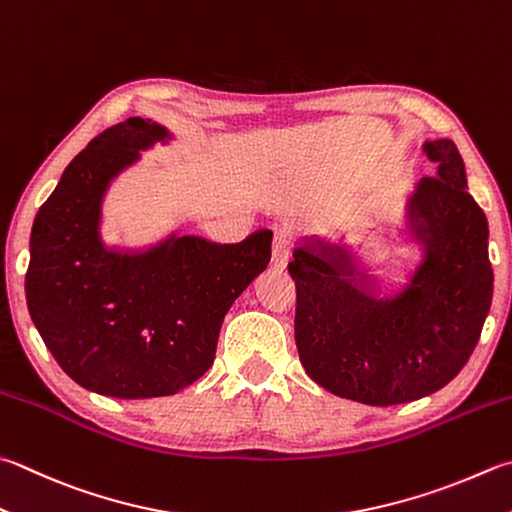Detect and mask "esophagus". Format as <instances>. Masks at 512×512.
<instances>
[{"label":"esophagus","instance_id":"1","mask_svg":"<svg viewBox=\"0 0 512 512\" xmlns=\"http://www.w3.org/2000/svg\"><path fill=\"white\" fill-rule=\"evenodd\" d=\"M289 256H292V236H289L287 231H281V234H276L274 238V267L285 269L289 263Z\"/></svg>","mask_w":512,"mask_h":512}]
</instances>
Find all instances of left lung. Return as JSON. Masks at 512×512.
I'll use <instances>...</instances> for the list:
<instances>
[{
	"mask_svg": "<svg viewBox=\"0 0 512 512\" xmlns=\"http://www.w3.org/2000/svg\"><path fill=\"white\" fill-rule=\"evenodd\" d=\"M435 173L406 202V234L421 263L381 296L379 276L345 245L307 238L294 249L296 347L305 372L336 397L397 406L455 379L493 301L488 220L468 194L455 142L426 140Z\"/></svg>",
	"mask_w": 512,
	"mask_h": 512,
	"instance_id": "obj_1",
	"label": "left lung"
}]
</instances>
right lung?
Wrapping results in <instances>:
<instances>
[{
	"label": "right lung",
	"instance_id": "right-lung-1",
	"mask_svg": "<svg viewBox=\"0 0 512 512\" xmlns=\"http://www.w3.org/2000/svg\"><path fill=\"white\" fill-rule=\"evenodd\" d=\"M169 140L153 120L113 124L71 160L33 223L28 312L60 368L104 397H169L198 381L229 307L272 258L269 229L236 245L178 234L144 252L104 245L111 180Z\"/></svg>",
	"mask_w": 512,
	"mask_h": 512
}]
</instances>
